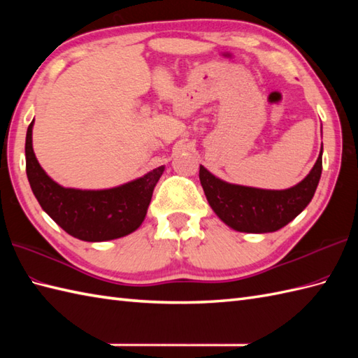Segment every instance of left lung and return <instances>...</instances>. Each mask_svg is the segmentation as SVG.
<instances>
[{
  "label": "left lung",
  "instance_id": "obj_1",
  "mask_svg": "<svg viewBox=\"0 0 358 358\" xmlns=\"http://www.w3.org/2000/svg\"><path fill=\"white\" fill-rule=\"evenodd\" d=\"M322 152L313 169L283 191L232 185L200 166V181L209 206L234 231L249 234L275 232L303 212L313 200L322 177Z\"/></svg>",
  "mask_w": 358,
  "mask_h": 358
}]
</instances>
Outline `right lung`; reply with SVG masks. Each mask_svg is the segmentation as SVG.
Wrapping results in <instances>:
<instances>
[{"mask_svg": "<svg viewBox=\"0 0 358 358\" xmlns=\"http://www.w3.org/2000/svg\"><path fill=\"white\" fill-rule=\"evenodd\" d=\"M34 121L26 134V173L35 199L59 227L83 241H108L138 229L164 166L109 189L64 187L38 163L32 146Z\"/></svg>", "mask_w": 358, "mask_h": 358, "instance_id": "1", "label": "right lung"}]
</instances>
